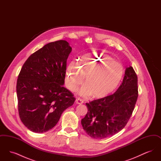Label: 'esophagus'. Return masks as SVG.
<instances>
[{"label": "esophagus", "mask_w": 161, "mask_h": 161, "mask_svg": "<svg viewBox=\"0 0 161 161\" xmlns=\"http://www.w3.org/2000/svg\"><path fill=\"white\" fill-rule=\"evenodd\" d=\"M84 103V101L82 100L81 98H77L76 99V103L78 104H83Z\"/></svg>", "instance_id": "1"}]
</instances>
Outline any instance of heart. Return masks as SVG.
Segmentation results:
<instances>
[{"label":"heart","mask_w":161,"mask_h":161,"mask_svg":"<svg viewBox=\"0 0 161 161\" xmlns=\"http://www.w3.org/2000/svg\"><path fill=\"white\" fill-rule=\"evenodd\" d=\"M123 68L108 54L92 53L84 55L79 65L72 62L67 67L65 83L69 90L74 91L83 82L80 93L94 98H103L112 92L121 81Z\"/></svg>","instance_id":"heart-1"}]
</instances>
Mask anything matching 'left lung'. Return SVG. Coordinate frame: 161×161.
Segmentation results:
<instances>
[{"label":"left lung","instance_id":"8db88e82","mask_svg":"<svg viewBox=\"0 0 161 161\" xmlns=\"http://www.w3.org/2000/svg\"><path fill=\"white\" fill-rule=\"evenodd\" d=\"M138 97V77L130 66L114 94L86 103L88 111L81 119L84 131L94 139L108 138L118 133L129 120Z\"/></svg>","mask_w":161,"mask_h":161}]
</instances>
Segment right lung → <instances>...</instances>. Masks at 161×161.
I'll return each mask as SVG.
<instances>
[{
  "instance_id": "right-lung-1",
  "label": "right lung",
  "mask_w": 161,
  "mask_h": 161,
  "mask_svg": "<svg viewBox=\"0 0 161 161\" xmlns=\"http://www.w3.org/2000/svg\"><path fill=\"white\" fill-rule=\"evenodd\" d=\"M72 51L66 40L51 42L31 54L19 74L16 91L20 120L35 133H44L72 106L74 95L63 87Z\"/></svg>"
}]
</instances>
